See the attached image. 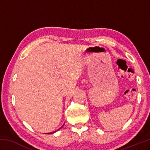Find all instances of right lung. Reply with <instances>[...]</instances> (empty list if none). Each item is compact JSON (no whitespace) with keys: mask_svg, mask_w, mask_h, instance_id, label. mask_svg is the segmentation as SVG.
<instances>
[{"mask_svg":"<svg viewBox=\"0 0 150 150\" xmlns=\"http://www.w3.org/2000/svg\"><path fill=\"white\" fill-rule=\"evenodd\" d=\"M62 127H61V128H62ZM60 128H59V129H60ZM54 132H52V133H47V134H51V133H54Z\"/></svg>","mask_w":150,"mask_h":150,"instance_id":"obj_1","label":"right lung"}]
</instances>
